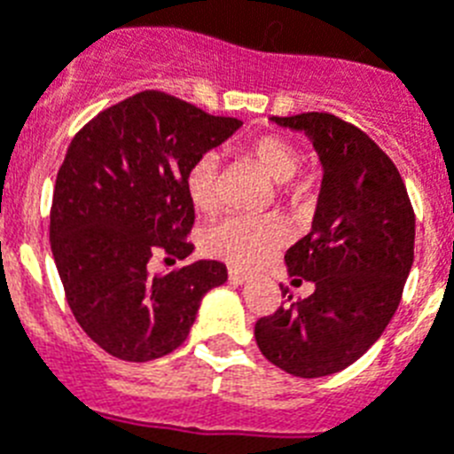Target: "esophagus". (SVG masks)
Here are the masks:
<instances>
[{"instance_id": "esophagus-1", "label": "esophagus", "mask_w": 454, "mask_h": 454, "mask_svg": "<svg viewBox=\"0 0 454 454\" xmlns=\"http://www.w3.org/2000/svg\"><path fill=\"white\" fill-rule=\"evenodd\" d=\"M250 276H246L243 271H239V269H230V280L234 283V286H243V283H248Z\"/></svg>"}]
</instances>
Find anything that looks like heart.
<instances>
[{
  "mask_svg": "<svg viewBox=\"0 0 454 454\" xmlns=\"http://www.w3.org/2000/svg\"><path fill=\"white\" fill-rule=\"evenodd\" d=\"M246 160L260 168L273 185H283L297 174L299 151L292 141L278 134H262L243 145ZM309 183L301 181L290 185L286 194L299 200ZM185 194L192 206L201 213L215 211L218 206V157L213 153L197 157L185 174ZM286 241V230L273 218H248L231 215L206 227L201 246L208 254L230 262L231 267L253 269L260 267Z\"/></svg>",
  "mask_w": 454,
  "mask_h": 454,
  "instance_id": "1",
  "label": "heart"
}]
</instances>
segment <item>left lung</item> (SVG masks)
<instances>
[{
    "label": "left lung",
    "mask_w": 454,
    "mask_h": 454,
    "mask_svg": "<svg viewBox=\"0 0 454 454\" xmlns=\"http://www.w3.org/2000/svg\"><path fill=\"white\" fill-rule=\"evenodd\" d=\"M271 122L303 134L322 164L310 231L286 253L292 283L310 280L316 290L257 320L254 339L292 376H332L380 339L402 301L413 267V206L395 162L355 125L332 114Z\"/></svg>",
    "instance_id": "8db88e82"
}]
</instances>
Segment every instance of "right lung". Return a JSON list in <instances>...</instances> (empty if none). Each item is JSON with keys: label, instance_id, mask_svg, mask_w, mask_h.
Returning <instances> with one entry per match:
<instances>
[{"label": "right lung", "instance_id": "right-lung-1", "mask_svg": "<svg viewBox=\"0 0 454 454\" xmlns=\"http://www.w3.org/2000/svg\"><path fill=\"white\" fill-rule=\"evenodd\" d=\"M243 122L145 90L101 111L74 137L58 171L51 248L67 301L85 334L125 362L183 346L201 299L227 267L197 260L151 273L157 250L185 260L194 206L185 174Z\"/></svg>", "mask_w": 454, "mask_h": 454}]
</instances>
